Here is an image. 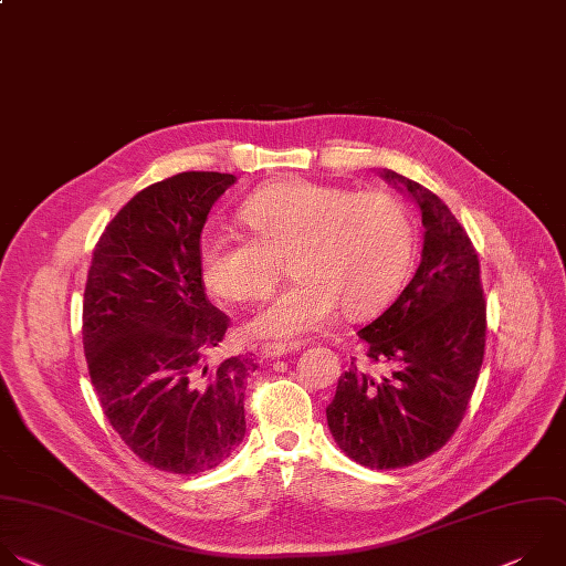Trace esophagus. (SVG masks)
I'll return each instance as SVG.
<instances>
[{"label":"esophagus","instance_id":"1","mask_svg":"<svg viewBox=\"0 0 566 566\" xmlns=\"http://www.w3.org/2000/svg\"><path fill=\"white\" fill-rule=\"evenodd\" d=\"M301 350V344L294 342V344H283V342H272V344H265L261 348V355L268 357V359H274V357H283V355H290V353H296Z\"/></svg>","mask_w":566,"mask_h":566}]
</instances>
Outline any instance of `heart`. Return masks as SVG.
<instances>
[{
    "mask_svg": "<svg viewBox=\"0 0 566 566\" xmlns=\"http://www.w3.org/2000/svg\"><path fill=\"white\" fill-rule=\"evenodd\" d=\"M239 218L250 237L200 241L205 287L245 303L272 290L281 261L294 276L250 318L254 336H303L327 325L338 307L348 318H366L397 294L415 261V220L388 191L279 180L252 193Z\"/></svg>",
    "mask_w": 566,
    "mask_h": 566,
    "instance_id": "1",
    "label": "heart"
}]
</instances>
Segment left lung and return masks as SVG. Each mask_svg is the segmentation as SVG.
I'll list each match as a JSON object with an SVG mask.
<instances>
[{"label":"left lung","instance_id":"obj_1","mask_svg":"<svg viewBox=\"0 0 566 566\" xmlns=\"http://www.w3.org/2000/svg\"><path fill=\"white\" fill-rule=\"evenodd\" d=\"M421 209V261L397 301L359 329L366 355L342 375L327 426L344 453L373 471L412 467L453 437L475 390L486 344V303L475 248L439 196L384 169Z\"/></svg>","mask_w":566,"mask_h":566}]
</instances>
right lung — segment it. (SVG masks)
Here are the masks:
<instances>
[{"mask_svg": "<svg viewBox=\"0 0 566 566\" xmlns=\"http://www.w3.org/2000/svg\"><path fill=\"white\" fill-rule=\"evenodd\" d=\"M232 174L185 171L138 191L102 232L84 287L82 344L99 406L149 467L196 475L245 437L250 355L202 364L230 318L205 294L198 248Z\"/></svg>", "mask_w": 566, "mask_h": 566, "instance_id": "1", "label": "right lung"}]
</instances>
